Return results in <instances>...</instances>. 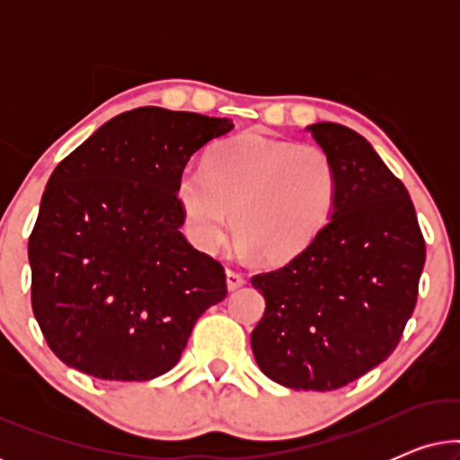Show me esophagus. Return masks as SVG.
Wrapping results in <instances>:
<instances>
[{"label": "esophagus", "instance_id": "esophagus-1", "mask_svg": "<svg viewBox=\"0 0 460 460\" xmlns=\"http://www.w3.org/2000/svg\"><path fill=\"white\" fill-rule=\"evenodd\" d=\"M244 276L241 272H234V270H226V285H228V291H236L244 285Z\"/></svg>", "mask_w": 460, "mask_h": 460}]
</instances>
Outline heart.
<instances>
[{"label": "heart", "instance_id": "obj_1", "mask_svg": "<svg viewBox=\"0 0 460 460\" xmlns=\"http://www.w3.org/2000/svg\"><path fill=\"white\" fill-rule=\"evenodd\" d=\"M337 192L335 163L323 148L257 131L217 144L203 167H184L175 181L194 247L216 251L234 226L241 253H261L268 263H288L312 247Z\"/></svg>", "mask_w": 460, "mask_h": 460}]
</instances>
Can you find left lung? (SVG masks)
Returning <instances> with one entry per match:
<instances>
[{"mask_svg":"<svg viewBox=\"0 0 460 460\" xmlns=\"http://www.w3.org/2000/svg\"><path fill=\"white\" fill-rule=\"evenodd\" d=\"M307 131L335 163V211L304 255L251 279L266 297L251 349L280 385L331 392L398 348L417 305L425 238L404 184L360 134L339 123Z\"/></svg>","mask_w":460,"mask_h":460,"instance_id":"8db88e82","label":"left lung"}]
</instances>
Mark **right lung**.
<instances>
[{"mask_svg": "<svg viewBox=\"0 0 460 460\" xmlns=\"http://www.w3.org/2000/svg\"><path fill=\"white\" fill-rule=\"evenodd\" d=\"M230 119L142 106L49 175L29 236L31 305L49 349L98 379L150 381L228 295L222 263L186 241L175 181Z\"/></svg>", "mask_w": 460, "mask_h": 460, "instance_id": "obj_1", "label": "right lung"}]
</instances>
